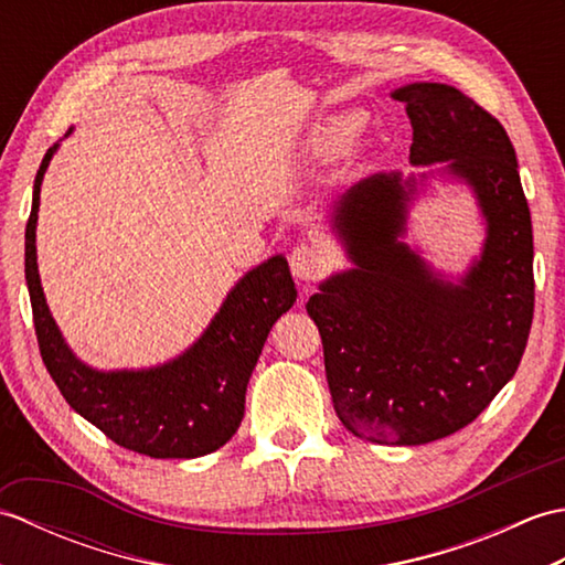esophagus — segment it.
<instances>
[{
  "mask_svg": "<svg viewBox=\"0 0 565 565\" xmlns=\"http://www.w3.org/2000/svg\"><path fill=\"white\" fill-rule=\"evenodd\" d=\"M289 264H291V271L298 281H310L328 269L330 257L320 245L301 243L291 249Z\"/></svg>",
  "mask_w": 565,
  "mask_h": 565,
  "instance_id": "1",
  "label": "esophagus"
}]
</instances>
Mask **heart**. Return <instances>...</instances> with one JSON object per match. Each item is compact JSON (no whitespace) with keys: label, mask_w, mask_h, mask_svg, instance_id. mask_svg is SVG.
Wrapping results in <instances>:
<instances>
[{"label":"heart","mask_w":565,"mask_h":565,"mask_svg":"<svg viewBox=\"0 0 565 565\" xmlns=\"http://www.w3.org/2000/svg\"><path fill=\"white\" fill-rule=\"evenodd\" d=\"M364 128V118L359 111H342L338 116L328 118L326 124L318 128L313 138V150L322 158H334L344 150L352 148V142L359 138Z\"/></svg>","instance_id":"obj_1"}]
</instances>
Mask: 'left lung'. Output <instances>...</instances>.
Returning a JSON list of instances; mask_svg holds the SVG:
<instances>
[{"label":"left lung","mask_w":565,"mask_h":565,"mask_svg":"<svg viewBox=\"0 0 565 565\" xmlns=\"http://www.w3.org/2000/svg\"><path fill=\"white\" fill-rule=\"evenodd\" d=\"M391 97L413 124L419 172H376L332 201L330 227L352 267L322 279L306 310L340 423L415 447L471 425L518 371L534 316V239L498 118L439 82ZM437 175L472 191L487 231L482 255L456 277L404 243L412 203Z\"/></svg>","instance_id":"8db88e82"}]
</instances>
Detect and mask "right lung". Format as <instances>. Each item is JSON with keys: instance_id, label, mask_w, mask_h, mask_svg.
<instances>
[{"instance_id": "obj_1", "label": "right lung", "mask_w": 565, "mask_h": 565, "mask_svg": "<svg viewBox=\"0 0 565 565\" xmlns=\"http://www.w3.org/2000/svg\"><path fill=\"white\" fill-rule=\"evenodd\" d=\"M72 134V128L65 138ZM60 142L47 148L33 182L26 223V284L47 374L72 411L118 447L150 459H196L231 439L245 415V393L271 326L296 303L284 255L239 276L218 313L182 354L148 369H94L70 350L45 303L35 257L41 184Z\"/></svg>"}]
</instances>
